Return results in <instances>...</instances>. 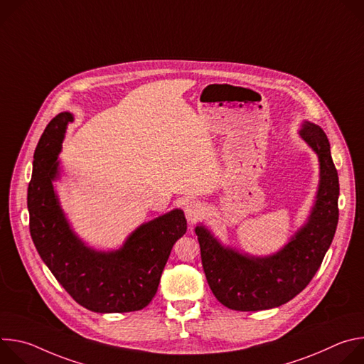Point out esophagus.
Masks as SVG:
<instances>
[{
	"mask_svg": "<svg viewBox=\"0 0 364 364\" xmlns=\"http://www.w3.org/2000/svg\"><path fill=\"white\" fill-rule=\"evenodd\" d=\"M184 213H186L187 220L194 223L203 215V205L198 201H194V200L187 201L186 205H184Z\"/></svg>",
	"mask_w": 364,
	"mask_h": 364,
	"instance_id": "esophagus-1",
	"label": "esophagus"
}]
</instances>
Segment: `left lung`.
Returning <instances> with one entry per match:
<instances>
[{"label":"left lung","instance_id":"1","mask_svg":"<svg viewBox=\"0 0 364 364\" xmlns=\"http://www.w3.org/2000/svg\"><path fill=\"white\" fill-rule=\"evenodd\" d=\"M299 136L320 161V184L308 220L277 253L250 256L223 246L212 232L198 225L205 279L219 302L236 311L279 306L296 296L314 278L333 242L338 223V174L324 131L305 121Z\"/></svg>","mask_w":364,"mask_h":364}]
</instances>
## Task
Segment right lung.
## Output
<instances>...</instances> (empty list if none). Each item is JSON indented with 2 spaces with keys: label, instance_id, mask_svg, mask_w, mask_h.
Returning <instances> with one entry per match:
<instances>
[{
  "label": "right lung",
  "instance_id": "add662e5",
  "mask_svg": "<svg viewBox=\"0 0 364 364\" xmlns=\"http://www.w3.org/2000/svg\"><path fill=\"white\" fill-rule=\"evenodd\" d=\"M69 122L70 112L51 119L34 152L27 193L31 239L43 262L82 306L100 314L142 309L159 289L174 243L187 230L184 212L174 209L141 225L117 250L86 246L72 230L53 187Z\"/></svg>",
  "mask_w": 364,
  "mask_h": 364
}]
</instances>
